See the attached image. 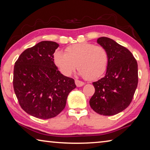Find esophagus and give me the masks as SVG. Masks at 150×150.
Returning <instances> with one entry per match:
<instances>
[{
	"label": "esophagus",
	"mask_w": 150,
	"mask_h": 150,
	"mask_svg": "<svg viewBox=\"0 0 150 150\" xmlns=\"http://www.w3.org/2000/svg\"><path fill=\"white\" fill-rule=\"evenodd\" d=\"M75 84L77 85V87H82L85 85V83L82 82V81H79V80H75Z\"/></svg>",
	"instance_id": "34e87169"
}]
</instances>
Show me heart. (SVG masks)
I'll return each mask as SVG.
<instances>
[{"mask_svg": "<svg viewBox=\"0 0 150 150\" xmlns=\"http://www.w3.org/2000/svg\"><path fill=\"white\" fill-rule=\"evenodd\" d=\"M54 62L63 75L69 76L77 67L79 74L88 79L103 75L108 63V55L105 47L90 43H81L68 47L65 54L56 52Z\"/></svg>", "mask_w": 150, "mask_h": 150, "instance_id": "obj_1", "label": "heart"}]
</instances>
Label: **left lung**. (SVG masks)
I'll return each instance as SVG.
<instances>
[{
    "label": "left lung",
    "mask_w": 150,
    "mask_h": 150,
    "mask_svg": "<svg viewBox=\"0 0 150 150\" xmlns=\"http://www.w3.org/2000/svg\"><path fill=\"white\" fill-rule=\"evenodd\" d=\"M97 43L107 51L108 63L105 77L93 83L95 92L89 104L99 115H115L132 102L138 83V63L130 51L115 40L100 37Z\"/></svg>",
    "instance_id": "8db88e82"
}]
</instances>
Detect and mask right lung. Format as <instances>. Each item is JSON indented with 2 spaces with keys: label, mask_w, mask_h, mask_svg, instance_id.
I'll use <instances>...</instances> for the list:
<instances>
[{
  "label": "right lung",
  "mask_w": 150,
  "mask_h": 150,
  "mask_svg": "<svg viewBox=\"0 0 150 150\" xmlns=\"http://www.w3.org/2000/svg\"><path fill=\"white\" fill-rule=\"evenodd\" d=\"M58 47L56 42H40L24 51L15 63L14 93L21 108L35 118L59 115L76 88L74 79L62 74L55 65L54 54Z\"/></svg>",
  "instance_id": "1"
}]
</instances>
